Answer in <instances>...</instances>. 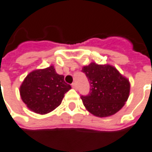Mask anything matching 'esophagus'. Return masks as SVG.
<instances>
[{
	"mask_svg": "<svg viewBox=\"0 0 152 152\" xmlns=\"http://www.w3.org/2000/svg\"><path fill=\"white\" fill-rule=\"evenodd\" d=\"M72 87L74 89H76V83H72Z\"/></svg>",
	"mask_w": 152,
	"mask_h": 152,
	"instance_id": "34e87169",
	"label": "esophagus"
}]
</instances>
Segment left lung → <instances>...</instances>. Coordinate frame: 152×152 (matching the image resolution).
<instances>
[{
	"mask_svg": "<svg viewBox=\"0 0 152 152\" xmlns=\"http://www.w3.org/2000/svg\"><path fill=\"white\" fill-rule=\"evenodd\" d=\"M81 72L86 75L90 84L88 94L80 96L89 112L106 117L122 108L129 96L130 84L116 68L91 63Z\"/></svg>",
	"mask_w": 152,
	"mask_h": 152,
	"instance_id": "8db88e82",
	"label": "left lung"
}]
</instances>
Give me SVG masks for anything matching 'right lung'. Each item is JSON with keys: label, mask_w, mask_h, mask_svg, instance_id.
<instances>
[{"label": "right lung", "mask_w": 152, "mask_h": 152, "mask_svg": "<svg viewBox=\"0 0 152 152\" xmlns=\"http://www.w3.org/2000/svg\"><path fill=\"white\" fill-rule=\"evenodd\" d=\"M71 89L63 75L56 72L53 66L35 70L23 81L20 93L27 107L32 112L46 114L61 104L64 96Z\"/></svg>", "instance_id": "right-lung-1"}]
</instances>
